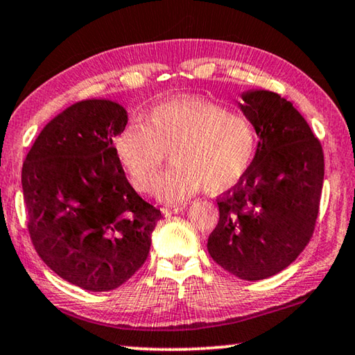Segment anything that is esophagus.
<instances>
[{
	"instance_id": "esophagus-1",
	"label": "esophagus",
	"mask_w": 355,
	"mask_h": 355,
	"mask_svg": "<svg viewBox=\"0 0 355 355\" xmlns=\"http://www.w3.org/2000/svg\"><path fill=\"white\" fill-rule=\"evenodd\" d=\"M184 209V207L183 205H171V207H164L163 209H161V213H163L166 218L167 216H171V214H177V213H180V211H183Z\"/></svg>"
}]
</instances>
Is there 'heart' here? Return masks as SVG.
I'll use <instances>...</instances> for the list:
<instances>
[{"instance_id":"heart-1","label":"heart","mask_w":355,"mask_h":355,"mask_svg":"<svg viewBox=\"0 0 355 355\" xmlns=\"http://www.w3.org/2000/svg\"><path fill=\"white\" fill-rule=\"evenodd\" d=\"M257 135L243 112L213 101L182 97L164 101L114 137V153L137 191L153 189L169 155L172 167L156 184L163 202H182L205 188L222 194L241 182L255 156Z\"/></svg>"}]
</instances>
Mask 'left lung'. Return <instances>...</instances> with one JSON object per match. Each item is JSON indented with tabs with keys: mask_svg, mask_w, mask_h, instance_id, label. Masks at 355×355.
<instances>
[{
	"mask_svg": "<svg viewBox=\"0 0 355 355\" xmlns=\"http://www.w3.org/2000/svg\"><path fill=\"white\" fill-rule=\"evenodd\" d=\"M238 103L260 137L250 169L218 199L219 222L208 238L213 260L243 280L275 275L313 235L324 180V153L291 101L248 91Z\"/></svg>",
	"mask_w": 355,
	"mask_h": 355,
	"instance_id": "left-lung-1",
	"label": "left lung"
}]
</instances>
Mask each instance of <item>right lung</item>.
<instances>
[{
	"instance_id": "add662e5",
	"label": "right lung",
	"mask_w": 355,
	"mask_h": 355,
	"mask_svg": "<svg viewBox=\"0 0 355 355\" xmlns=\"http://www.w3.org/2000/svg\"><path fill=\"white\" fill-rule=\"evenodd\" d=\"M128 114L84 100L45 125L21 169L34 249L59 277L111 291L146 263L161 211L133 189L114 153Z\"/></svg>"
}]
</instances>
